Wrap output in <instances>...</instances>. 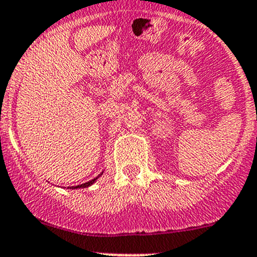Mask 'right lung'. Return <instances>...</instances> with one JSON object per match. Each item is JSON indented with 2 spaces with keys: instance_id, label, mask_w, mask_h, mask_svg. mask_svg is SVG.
Listing matches in <instances>:
<instances>
[{
  "instance_id": "add662e5",
  "label": "right lung",
  "mask_w": 257,
  "mask_h": 257,
  "mask_svg": "<svg viewBox=\"0 0 257 257\" xmlns=\"http://www.w3.org/2000/svg\"><path fill=\"white\" fill-rule=\"evenodd\" d=\"M103 174V172L100 173L99 175H98V177H95L94 179H92V180L90 181H88V183H84V184H80V185H77V186H68V189H84V188H88V186H90V185H93V184L95 183V181H97V179L100 177V175Z\"/></svg>"
}]
</instances>
